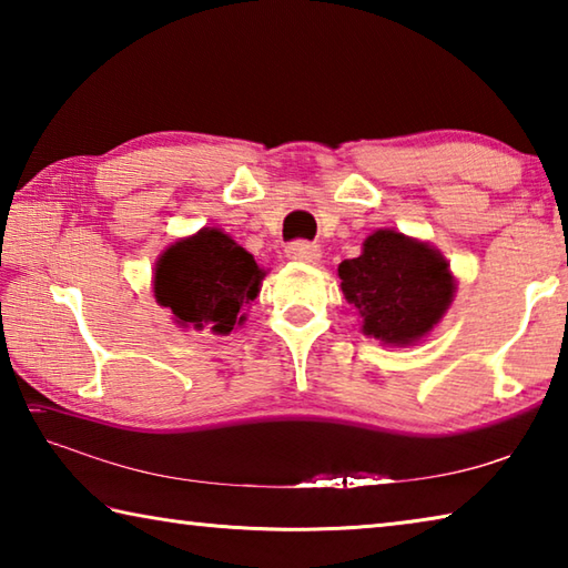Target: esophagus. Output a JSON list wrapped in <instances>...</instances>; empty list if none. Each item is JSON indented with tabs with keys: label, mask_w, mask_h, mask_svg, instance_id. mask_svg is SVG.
I'll use <instances>...</instances> for the list:
<instances>
[{
	"label": "esophagus",
	"mask_w": 568,
	"mask_h": 568,
	"mask_svg": "<svg viewBox=\"0 0 568 568\" xmlns=\"http://www.w3.org/2000/svg\"><path fill=\"white\" fill-rule=\"evenodd\" d=\"M285 255L295 263H318L321 261V247L315 243H305V240H295L285 247Z\"/></svg>",
	"instance_id": "obj_1"
}]
</instances>
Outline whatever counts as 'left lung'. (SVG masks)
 <instances>
[{
    "label": "left lung",
    "instance_id": "left-lung-1",
    "mask_svg": "<svg viewBox=\"0 0 568 568\" xmlns=\"http://www.w3.org/2000/svg\"><path fill=\"white\" fill-rule=\"evenodd\" d=\"M338 275L363 333L386 345H410L428 335L456 293L446 257L396 230L365 237L363 253L343 261Z\"/></svg>",
    "mask_w": 568,
    "mask_h": 568
}]
</instances>
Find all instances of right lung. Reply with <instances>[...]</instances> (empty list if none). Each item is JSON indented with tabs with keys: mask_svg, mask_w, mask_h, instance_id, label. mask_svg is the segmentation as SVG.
<instances>
[{
	"mask_svg": "<svg viewBox=\"0 0 568 568\" xmlns=\"http://www.w3.org/2000/svg\"><path fill=\"white\" fill-rule=\"evenodd\" d=\"M265 271L217 227L178 240L155 265V301L178 325L227 335L245 321L243 305L261 293Z\"/></svg>",
	"mask_w": 568,
	"mask_h": 568,
	"instance_id": "right-lung-1",
	"label": "right lung"
}]
</instances>
